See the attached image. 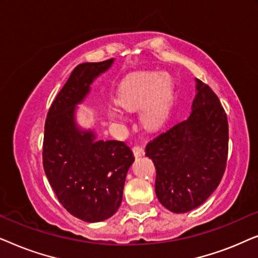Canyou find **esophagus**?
<instances>
[{"label": "esophagus", "instance_id": "34e87169", "mask_svg": "<svg viewBox=\"0 0 258 258\" xmlns=\"http://www.w3.org/2000/svg\"><path fill=\"white\" fill-rule=\"evenodd\" d=\"M133 151H134V155H135L136 157L143 156V155H144V149H143L142 147H139V146L134 147V148H133Z\"/></svg>", "mask_w": 258, "mask_h": 258}]
</instances>
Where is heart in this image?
<instances>
[{"label": "heart", "mask_w": 258, "mask_h": 258, "mask_svg": "<svg viewBox=\"0 0 258 258\" xmlns=\"http://www.w3.org/2000/svg\"><path fill=\"white\" fill-rule=\"evenodd\" d=\"M171 90L165 77L160 73H136L123 81L117 93V104L126 110L142 108L141 121L147 129L155 130L168 117ZM110 118H121L117 108H108Z\"/></svg>", "instance_id": "heart-1"}]
</instances>
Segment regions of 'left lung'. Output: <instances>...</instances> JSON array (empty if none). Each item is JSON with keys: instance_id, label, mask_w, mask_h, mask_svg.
I'll return each mask as SVG.
<instances>
[{"instance_id": "8db88e82", "label": "left lung", "mask_w": 258, "mask_h": 258, "mask_svg": "<svg viewBox=\"0 0 258 258\" xmlns=\"http://www.w3.org/2000/svg\"><path fill=\"white\" fill-rule=\"evenodd\" d=\"M228 142L227 114L210 87L196 79L189 117L146 148L156 168L155 192L162 206L183 214L206 202L223 177Z\"/></svg>"}]
</instances>
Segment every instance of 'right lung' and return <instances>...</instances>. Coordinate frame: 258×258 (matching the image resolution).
Masks as SVG:
<instances>
[{"instance_id": "right-lung-1", "label": "right lung", "mask_w": 258, "mask_h": 258, "mask_svg": "<svg viewBox=\"0 0 258 258\" xmlns=\"http://www.w3.org/2000/svg\"><path fill=\"white\" fill-rule=\"evenodd\" d=\"M112 63L114 58L77 66L52 102L44 125L42 155L48 181L63 208L89 223L118 210L126 172L135 161L124 142L97 140L93 129L76 122L77 105Z\"/></svg>"}]
</instances>
